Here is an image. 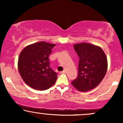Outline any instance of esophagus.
Instances as JSON below:
<instances>
[{
    "instance_id": "obj_1",
    "label": "esophagus",
    "mask_w": 123,
    "mask_h": 123,
    "mask_svg": "<svg viewBox=\"0 0 123 123\" xmlns=\"http://www.w3.org/2000/svg\"><path fill=\"white\" fill-rule=\"evenodd\" d=\"M61 74H65V73H66V70H63L62 72H61Z\"/></svg>"
}]
</instances>
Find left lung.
Returning <instances> with one entry per match:
<instances>
[{
	"label": "left lung",
	"instance_id": "left-lung-1",
	"mask_svg": "<svg viewBox=\"0 0 123 123\" xmlns=\"http://www.w3.org/2000/svg\"><path fill=\"white\" fill-rule=\"evenodd\" d=\"M79 57V74L72 84L81 92L97 87L105 77L108 69L105 53L99 46L86 42L73 45Z\"/></svg>",
	"mask_w": 123,
	"mask_h": 123
}]
</instances>
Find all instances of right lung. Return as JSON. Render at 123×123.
<instances>
[{"mask_svg": "<svg viewBox=\"0 0 123 123\" xmlns=\"http://www.w3.org/2000/svg\"><path fill=\"white\" fill-rule=\"evenodd\" d=\"M55 44L39 42L26 46L19 54L18 69L21 78L28 86L43 91L52 87L57 74L50 66L49 57Z\"/></svg>", "mask_w": 123, "mask_h": 123, "instance_id": "obj_1", "label": "right lung"}]
</instances>
